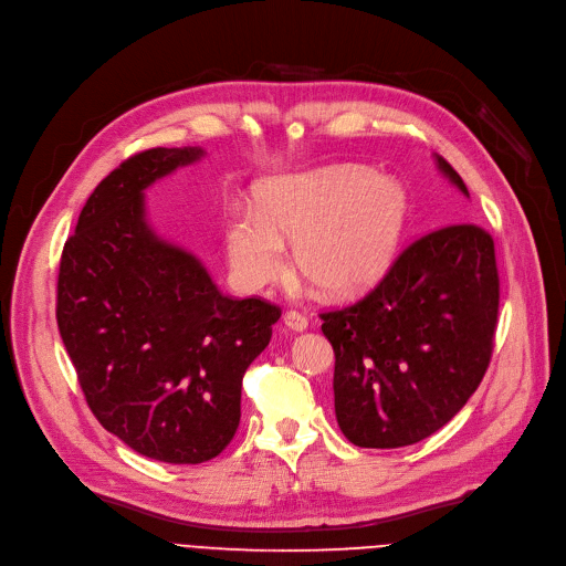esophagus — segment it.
<instances>
[{
  "instance_id": "1",
  "label": "esophagus",
  "mask_w": 566,
  "mask_h": 566,
  "mask_svg": "<svg viewBox=\"0 0 566 566\" xmlns=\"http://www.w3.org/2000/svg\"><path fill=\"white\" fill-rule=\"evenodd\" d=\"M283 322H285V326H287L290 331H296V334H302V331L308 328V319H306L302 313H296V311H287V313L283 315Z\"/></svg>"
}]
</instances>
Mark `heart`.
Returning a JSON list of instances; mask_svg holds the SVG:
<instances>
[{"label": "heart", "mask_w": 566, "mask_h": 566, "mask_svg": "<svg viewBox=\"0 0 566 566\" xmlns=\"http://www.w3.org/2000/svg\"><path fill=\"white\" fill-rule=\"evenodd\" d=\"M255 210L230 212L223 242L247 290L276 283L294 242L296 270L328 296L370 292L392 268L411 219L407 187L368 166L338 164L262 182Z\"/></svg>", "instance_id": "1"}]
</instances>
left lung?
Here are the masks:
<instances>
[{
    "label": "left lung",
    "mask_w": 566,
    "mask_h": 566,
    "mask_svg": "<svg viewBox=\"0 0 566 566\" xmlns=\"http://www.w3.org/2000/svg\"><path fill=\"white\" fill-rule=\"evenodd\" d=\"M463 196L467 185L434 155ZM336 354L334 405L358 448H405L450 422L478 390L497 319L493 240L457 223L413 242L358 304L324 313Z\"/></svg>",
    "instance_id": "1"
}]
</instances>
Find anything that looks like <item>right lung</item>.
Here are the masks:
<instances>
[{
    "label": "right lung",
    "mask_w": 566,
    "mask_h": 566,
    "mask_svg": "<svg viewBox=\"0 0 566 566\" xmlns=\"http://www.w3.org/2000/svg\"><path fill=\"white\" fill-rule=\"evenodd\" d=\"M206 155L150 148L95 187L63 247L56 324L93 416L135 452L203 463L235 437L242 377L281 311L223 296L191 251L159 238L146 189Z\"/></svg>",
    "instance_id": "right-lung-1"
}]
</instances>
